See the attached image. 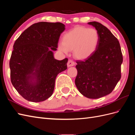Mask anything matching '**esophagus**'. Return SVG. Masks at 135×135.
Segmentation results:
<instances>
[{
    "label": "esophagus",
    "instance_id": "esophagus-1",
    "mask_svg": "<svg viewBox=\"0 0 135 135\" xmlns=\"http://www.w3.org/2000/svg\"><path fill=\"white\" fill-rule=\"evenodd\" d=\"M75 65V62L73 61V60H69L68 62V64H67V65L68 67H70V66H74Z\"/></svg>",
    "mask_w": 135,
    "mask_h": 135
}]
</instances>
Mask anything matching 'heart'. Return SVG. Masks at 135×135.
Segmentation results:
<instances>
[{
  "label": "heart",
  "mask_w": 135,
  "mask_h": 135,
  "mask_svg": "<svg viewBox=\"0 0 135 135\" xmlns=\"http://www.w3.org/2000/svg\"><path fill=\"white\" fill-rule=\"evenodd\" d=\"M98 31L93 28L78 27L66 32L62 38L58 48L64 54L73 51L75 57L85 60L95 52L99 43Z\"/></svg>",
  "instance_id": "obj_1"
}]
</instances>
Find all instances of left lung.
<instances>
[{
  "mask_svg": "<svg viewBox=\"0 0 135 135\" xmlns=\"http://www.w3.org/2000/svg\"><path fill=\"white\" fill-rule=\"evenodd\" d=\"M88 23L99 32V43L89 57L76 61L75 83L83 96L96 99L110 94L120 79L123 56L119 41L107 27L96 21Z\"/></svg>",
  "mask_w": 135,
  "mask_h": 135,
  "instance_id": "1",
  "label": "left lung"
}]
</instances>
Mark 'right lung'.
<instances>
[{
  "label": "right lung",
  "mask_w": 135,
  "mask_h": 135,
  "mask_svg": "<svg viewBox=\"0 0 135 135\" xmlns=\"http://www.w3.org/2000/svg\"><path fill=\"white\" fill-rule=\"evenodd\" d=\"M65 26L60 22L35 23L15 41L9 61L11 80L25 99L37 103L48 99L57 75L67 69L68 59L56 60L53 53Z\"/></svg>",
  "instance_id": "obj_1"
}]
</instances>
